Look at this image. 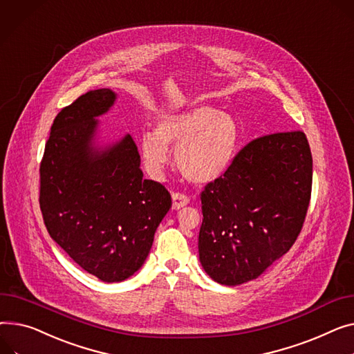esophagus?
<instances>
[{
	"label": "esophagus",
	"instance_id": "obj_1",
	"mask_svg": "<svg viewBox=\"0 0 354 354\" xmlns=\"http://www.w3.org/2000/svg\"><path fill=\"white\" fill-rule=\"evenodd\" d=\"M172 201H174L172 207L176 209V210L189 203V198H187L185 194H179V192H174L172 194Z\"/></svg>",
	"mask_w": 354,
	"mask_h": 354
}]
</instances>
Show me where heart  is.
Masks as SVG:
<instances>
[{"label": "heart", "instance_id": "obj_1", "mask_svg": "<svg viewBox=\"0 0 354 354\" xmlns=\"http://www.w3.org/2000/svg\"><path fill=\"white\" fill-rule=\"evenodd\" d=\"M236 124L214 106L196 105L160 116L156 129L140 135L139 147L147 171L160 176L176 147L182 175L194 183H209L225 174L236 147Z\"/></svg>", "mask_w": 354, "mask_h": 354}]
</instances>
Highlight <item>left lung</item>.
I'll return each mask as SVG.
<instances>
[{
	"label": "left lung",
	"instance_id": "1",
	"mask_svg": "<svg viewBox=\"0 0 354 354\" xmlns=\"http://www.w3.org/2000/svg\"><path fill=\"white\" fill-rule=\"evenodd\" d=\"M313 160L301 131L259 136L201 194L199 261L221 285L261 276L296 242L310 202Z\"/></svg>",
	"mask_w": 354,
	"mask_h": 354
}]
</instances>
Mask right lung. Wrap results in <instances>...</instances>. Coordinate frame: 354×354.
Masks as SVG:
<instances>
[{
    "instance_id": "obj_1",
    "label": "right lung",
    "mask_w": 354,
    "mask_h": 354,
    "mask_svg": "<svg viewBox=\"0 0 354 354\" xmlns=\"http://www.w3.org/2000/svg\"><path fill=\"white\" fill-rule=\"evenodd\" d=\"M115 100V92L102 88L65 106L55 116L39 167V207L50 236L108 283L142 268L172 206L163 185L144 179L131 135L95 147L97 118Z\"/></svg>"
}]
</instances>
